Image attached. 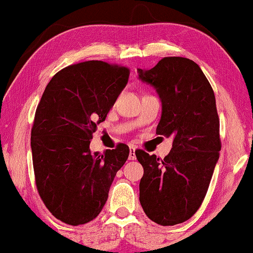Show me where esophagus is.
I'll use <instances>...</instances> for the list:
<instances>
[{
  "mask_svg": "<svg viewBox=\"0 0 253 253\" xmlns=\"http://www.w3.org/2000/svg\"><path fill=\"white\" fill-rule=\"evenodd\" d=\"M129 160H135L136 156H135V148L134 147H130L129 148V156H128Z\"/></svg>",
  "mask_w": 253,
  "mask_h": 253,
  "instance_id": "34e87169",
  "label": "esophagus"
}]
</instances>
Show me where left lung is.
I'll return each instance as SVG.
<instances>
[{
  "mask_svg": "<svg viewBox=\"0 0 253 253\" xmlns=\"http://www.w3.org/2000/svg\"><path fill=\"white\" fill-rule=\"evenodd\" d=\"M138 79L160 97L157 134L173 139L164 160L135 152L144 167L140 204L154 223H184L202 205L221 148L213 89L200 67L186 57H164L153 68H138Z\"/></svg>",
  "mask_w": 253,
  "mask_h": 253,
  "instance_id": "left-lung-1",
  "label": "left lung"
}]
</instances>
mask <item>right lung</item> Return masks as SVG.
Here are the masks:
<instances>
[{"instance_id":"add662e5","label":"right lung","mask_w":253,"mask_h":253,"mask_svg":"<svg viewBox=\"0 0 253 253\" xmlns=\"http://www.w3.org/2000/svg\"><path fill=\"white\" fill-rule=\"evenodd\" d=\"M128 77L126 67L84 61L56 73L42 94L30 139L35 181L45 208L63 223L96 218L128 158L125 144L103 154L89 148Z\"/></svg>"}]
</instances>
